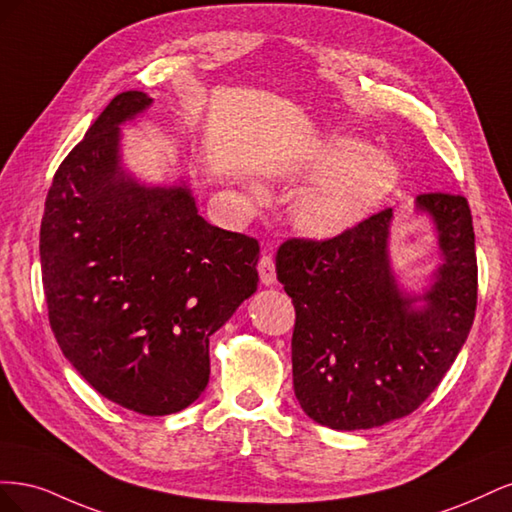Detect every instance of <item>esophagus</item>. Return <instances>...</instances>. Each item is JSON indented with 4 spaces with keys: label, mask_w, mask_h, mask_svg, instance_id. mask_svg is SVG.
<instances>
[{
    "label": "esophagus",
    "mask_w": 512,
    "mask_h": 512,
    "mask_svg": "<svg viewBox=\"0 0 512 512\" xmlns=\"http://www.w3.org/2000/svg\"><path fill=\"white\" fill-rule=\"evenodd\" d=\"M258 273H260V282L265 286H273L277 282L275 277V262L269 254H262L260 262H258Z\"/></svg>",
    "instance_id": "34e87169"
}]
</instances>
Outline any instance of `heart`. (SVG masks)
Segmentation results:
<instances>
[{
  "label": "heart",
  "mask_w": 512,
  "mask_h": 512,
  "mask_svg": "<svg viewBox=\"0 0 512 512\" xmlns=\"http://www.w3.org/2000/svg\"><path fill=\"white\" fill-rule=\"evenodd\" d=\"M312 185L292 205V222L316 239L337 237L374 211L399 179V166L386 151L363 138L331 136L309 162Z\"/></svg>",
  "instance_id": "1"
}]
</instances>
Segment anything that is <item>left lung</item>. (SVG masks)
<instances>
[{
  "label": "left lung",
  "instance_id": "1",
  "mask_svg": "<svg viewBox=\"0 0 512 512\" xmlns=\"http://www.w3.org/2000/svg\"><path fill=\"white\" fill-rule=\"evenodd\" d=\"M414 211L431 220L440 252L421 292L393 269V209L333 239H288L277 250V280L297 312L294 395L324 427L371 429L408 416L466 344L478 286L468 200L421 194Z\"/></svg>",
  "mask_w": 512,
  "mask_h": 512
}]
</instances>
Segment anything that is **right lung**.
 <instances>
[{
    "mask_svg": "<svg viewBox=\"0 0 512 512\" xmlns=\"http://www.w3.org/2000/svg\"><path fill=\"white\" fill-rule=\"evenodd\" d=\"M153 104L123 91L59 164L40 226L57 344L113 404L173 414L209 382V337L258 288L252 237L198 215L185 179L153 185L123 164L121 126Z\"/></svg>",
    "mask_w": 512,
    "mask_h": 512,
    "instance_id": "add662e5",
    "label": "right lung"
}]
</instances>
